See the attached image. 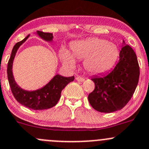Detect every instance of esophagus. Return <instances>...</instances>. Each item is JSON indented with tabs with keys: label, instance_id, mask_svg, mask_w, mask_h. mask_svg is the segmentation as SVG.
Instances as JSON below:
<instances>
[{
	"label": "esophagus",
	"instance_id": "34e87169",
	"mask_svg": "<svg viewBox=\"0 0 149 149\" xmlns=\"http://www.w3.org/2000/svg\"><path fill=\"white\" fill-rule=\"evenodd\" d=\"M76 81H80V82H83V81H84V80H85V79H84V78L81 77V76H77V77L76 78Z\"/></svg>",
	"mask_w": 149,
	"mask_h": 149
}]
</instances>
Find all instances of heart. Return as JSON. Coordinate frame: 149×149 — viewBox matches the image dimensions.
Instances as JSON below:
<instances>
[{
	"mask_svg": "<svg viewBox=\"0 0 149 149\" xmlns=\"http://www.w3.org/2000/svg\"><path fill=\"white\" fill-rule=\"evenodd\" d=\"M71 53L65 48L60 51L62 62L73 68L76 61H83L84 68L93 75H101L110 70L119 55L118 47L100 38H90L73 42L70 45Z\"/></svg>",
	"mask_w": 149,
	"mask_h": 149,
	"instance_id": "heart-1",
	"label": "heart"
}]
</instances>
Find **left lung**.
Here are the masks:
<instances>
[{"label":"left lung","mask_w":149,"mask_h":149,"mask_svg":"<svg viewBox=\"0 0 149 149\" xmlns=\"http://www.w3.org/2000/svg\"><path fill=\"white\" fill-rule=\"evenodd\" d=\"M139 65L136 53L123 40L120 60L115 68L107 74L91 79L94 90L88 94V102L94 109L110 113L120 110L130 101L137 87Z\"/></svg>","instance_id":"8db88e82"}]
</instances>
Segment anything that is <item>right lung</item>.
<instances>
[{"instance_id": "right-lung-1", "label": "right lung", "mask_w": 149, "mask_h": 149, "mask_svg": "<svg viewBox=\"0 0 149 149\" xmlns=\"http://www.w3.org/2000/svg\"><path fill=\"white\" fill-rule=\"evenodd\" d=\"M34 34L47 42L53 41V34L52 33H45L37 31ZM30 34L23 40L15 45L12 49L11 55L8 63L7 74L10 89L13 97L17 102L26 107L34 110L47 109L55 106L61 98V91L70 82L74 80V76L65 77L57 74L42 88L33 91H28L21 88L16 82L13 74V63L18 49L26 41Z\"/></svg>"}]
</instances>
